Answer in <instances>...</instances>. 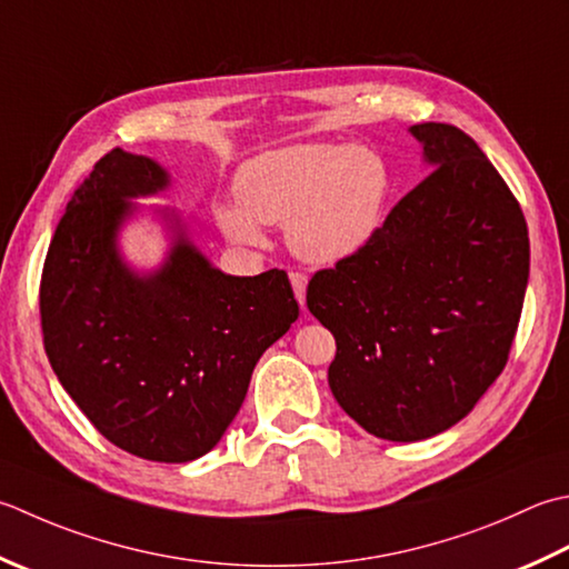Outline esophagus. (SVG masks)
<instances>
[{"instance_id":"34e87169","label":"esophagus","mask_w":569,"mask_h":569,"mask_svg":"<svg viewBox=\"0 0 569 569\" xmlns=\"http://www.w3.org/2000/svg\"><path fill=\"white\" fill-rule=\"evenodd\" d=\"M291 286L296 300L300 303V308H306V288H308V278L303 273H291Z\"/></svg>"}]
</instances>
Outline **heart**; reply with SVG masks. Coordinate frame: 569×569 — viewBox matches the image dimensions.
I'll use <instances>...</instances> for the list:
<instances>
[{"mask_svg":"<svg viewBox=\"0 0 569 569\" xmlns=\"http://www.w3.org/2000/svg\"><path fill=\"white\" fill-rule=\"evenodd\" d=\"M237 202L214 204L217 227L241 247H261V224L286 227L300 261L320 269L348 263L382 227L392 174L365 144L296 142L261 152L233 180Z\"/></svg>","mask_w":569,"mask_h":569,"instance_id":"heart-1","label":"heart"}]
</instances>
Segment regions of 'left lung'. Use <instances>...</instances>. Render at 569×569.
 I'll use <instances>...</instances> for the list:
<instances>
[{
	"label": "left lung",
	"mask_w": 569,
	"mask_h": 569,
	"mask_svg": "<svg viewBox=\"0 0 569 569\" xmlns=\"http://www.w3.org/2000/svg\"><path fill=\"white\" fill-rule=\"evenodd\" d=\"M409 132L433 172L306 293L338 345L332 397L387 441L437 437L476 407L508 362L530 273L526 217L481 148L447 122Z\"/></svg>",
	"instance_id": "obj_1"
}]
</instances>
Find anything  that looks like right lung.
I'll return each mask as SVG.
<instances>
[{
  "label": "right lung",
  "mask_w": 569,
  "mask_h": 569,
  "mask_svg": "<svg viewBox=\"0 0 569 569\" xmlns=\"http://www.w3.org/2000/svg\"><path fill=\"white\" fill-rule=\"evenodd\" d=\"M170 172L110 150L76 189L41 273L49 362L78 409L132 456L187 463L224 437L261 355L286 336L298 303L286 271L229 276L189 239L182 217L152 207L170 247L138 271L120 231Z\"/></svg>",
  "instance_id": "right-lung-1"
}]
</instances>
